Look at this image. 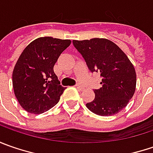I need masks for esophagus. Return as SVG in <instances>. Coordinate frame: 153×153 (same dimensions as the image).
<instances>
[{"instance_id":"34e87169","label":"esophagus","mask_w":153,"mask_h":153,"mask_svg":"<svg viewBox=\"0 0 153 153\" xmlns=\"http://www.w3.org/2000/svg\"><path fill=\"white\" fill-rule=\"evenodd\" d=\"M76 88H77V89H79V90H82V89H83V87H82V86H81L80 84H76Z\"/></svg>"}]
</instances>
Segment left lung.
Wrapping results in <instances>:
<instances>
[{
	"mask_svg": "<svg viewBox=\"0 0 153 153\" xmlns=\"http://www.w3.org/2000/svg\"><path fill=\"white\" fill-rule=\"evenodd\" d=\"M89 71L99 72L101 88L94 89V100L86 106L94 114L112 116L124 108L133 97L136 74L132 63L118 46L107 39L73 40Z\"/></svg>",
	"mask_w": 153,
	"mask_h": 153,
	"instance_id": "obj_1",
	"label": "left lung"
}]
</instances>
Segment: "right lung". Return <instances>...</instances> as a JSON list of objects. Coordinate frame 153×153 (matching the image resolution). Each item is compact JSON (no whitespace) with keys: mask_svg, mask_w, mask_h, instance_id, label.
Segmentation results:
<instances>
[{"mask_svg":"<svg viewBox=\"0 0 153 153\" xmlns=\"http://www.w3.org/2000/svg\"><path fill=\"white\" fill-rule=\"evenodd\" d=\"M71 40L49 36L36 39L19 56L13 72V87L20 105L41 114L59 101L66 88L60 85L53 66Z\"/></svg>","mask_w":153,"mask_h":153,"instance_id":"right-lung-1","label":"right lung"}]
</instances>
